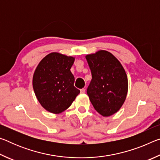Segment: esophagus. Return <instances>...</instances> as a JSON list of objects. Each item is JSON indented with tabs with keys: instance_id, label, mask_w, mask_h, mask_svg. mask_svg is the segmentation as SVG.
Listing matches in <instances>:
<instances>
[{
	"instance_id": "esophagus-1",
	"label": "esophagus",
	"mask_w": 160,
	"mask_h": 160,
	"mask_svg": "<svg viewBox=\"0 0 160 160\" xmlns=\"http://www.w3.org/2000/svg\"><path fill=\"white\" fill-rule=\"evenodd\" d=\"M80 92L82 93V94H84L85 92V89H84V88H82V89H81L80 90Z\"/></svg>"
}]
</instances>
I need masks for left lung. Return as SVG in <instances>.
<instances>
[{"mask_svg":"<svg viewBox=\"0 0 160 160\" xmlns=\"http://www.w3.org/2000/svg\"><path fill=\"white\" fill-rule=\"evenodd\" d=\"M92 73L87 93L97 112L109 116L118 112L128 92V78L112 53L100 50L85 56Z\"/></svg>","mask_w":160,"mask_h":160,"instance_id":"8db88e82","label":"left lung"}]
</instances>
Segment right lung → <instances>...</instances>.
Instances as JSON below:
<instances>
[{"label":"right lung","instance_id":"obj_1","mask_svg":"<svg viewBox=\"0 0 160 160\" xmlns=\"http://www.w3.org/2000/svg\"><path fill=\"white\" fill-rule=\"evenodd\" d=\"M75 58L53 52L40 61L32 80L38 101L48 112L59 113L68 108L80 90L70 71Z\"/></svg>","mask_w":160,"mask_h":160}]
</instances>
